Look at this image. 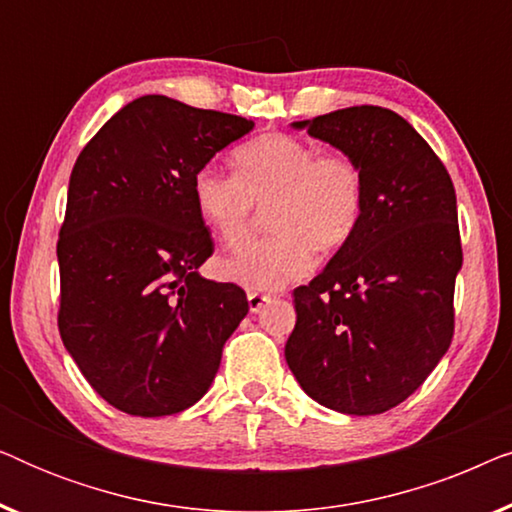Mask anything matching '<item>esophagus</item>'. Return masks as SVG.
<instances>
[{
  "mask_svg": "<svg viewBox=\"0 0 512 512\" xmlns=\"http://www.w3.org/2000/svg\"><path fill=\"white\" fill-rule=\"evenodd\" d=\"M247 300H249V310H251V312H261L263 305L270 303V296H268V293L249 291V293H247Z\"/></svg>",
  "mask_w": 512,
  "mask_h": 512,
  "instance_id": "obj_1",
  "label": "esophagus"
}]
</instances>
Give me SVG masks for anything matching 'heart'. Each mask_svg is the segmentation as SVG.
Returning <instances> with one entry per match:
<instances>
[{
    "mask_svg": "<svg viewBox=\"0 0 512 512\" xmlns=\"http://www.w3.org/2000/svg\"><path fill=\"white\" fill-rule=\"evenodd\" d=\"M235 174L202 165L193 177L200 219L226 247L251 235L268 205L270 233L221 261V275L244 289L275 291L312 270L317 249L352 240L366 209V172L347 151H319L310 139L272 132L233 153Z\"/></svg>",
    "mask_w": 512,
    "mask_h": 512,
    "instance_id": "1",
    "label": "heart"
}]
</instances>
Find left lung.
Instances as JSON below:
<instances>
[{
    "instance_id": "1",
    "label": "left lung",
    "mask_w": 512,
    "mask_h": 512,
    "mask_svg": "<svg viewBox=\"0 0 512 512\" xmlns=\"http://www.w3.org/2000/svg\"><path fill=\"white\" fill-rule=\"evenodd\" d=\"M293 125L359 160L366 209L352 240L293 291L286 363L326 408L380 415L422 387L452 342L464 261L457 195L443 160L396 111L361 104Z\"/></svg>"
}]
</instances>
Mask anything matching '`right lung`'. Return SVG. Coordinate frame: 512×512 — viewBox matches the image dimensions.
I'll return each instance as SVG.
<instances>
[{
    "instance_id": "add662e5",
    "label": "right lung",
    "mask_w": 512,
    "mask_h": 512,
    "mask_svg": "<svg viewBox=\"0 0 512 512\" xmlns=\"http://www.w3.org/2000/svg\"><path fill=\"white\" fill-rule=\"evenodd\" d=\"M254 121L144 95L76 158L58 237V328L90 387L135 417H165L207 394L247 293L198 268L212 235L193 177Z\"/></svg>"
}]
</instances>
